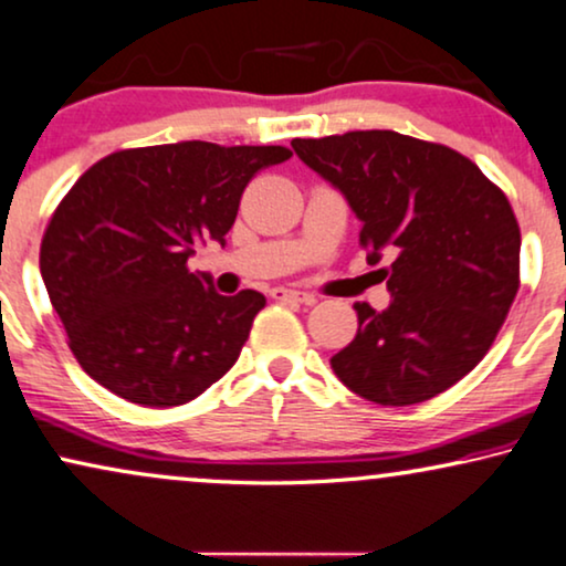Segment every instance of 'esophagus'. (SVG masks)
Returning <instances> with one entry per match:
<instances>
[{"label":"esophagus","instance_id":"obj_1","mask_svg":"<svg viewBox=\"0 0 566 566\" xmlns=\"http://www.w3.org/2000/svg\"><path fill=\"white\" fill-rule=\"evenodd\" d=\"M270 296L275 301H301V304H312L314 296L310 293H298V291H291V289H273L270 291Z\"/></svg>","mask_w":566,"mask_h":566}]
</instances>
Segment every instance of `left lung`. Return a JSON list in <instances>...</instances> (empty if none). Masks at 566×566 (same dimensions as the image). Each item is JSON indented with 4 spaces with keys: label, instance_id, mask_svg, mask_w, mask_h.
Wrapping results in <instances>:
<instances>
[{
    "label": "left lung",
    "instance_id": "8db88e82",
    "mask_svg": "<svg viewBox=\"0 0 566 566\" xmlns=\"http://www.w3.org/2000/svg\"><path fill=\"white\" fill-rule=\"evenodd\" d=\"M340 189L377 265L392 256L390 306L356 301L358 333L329 358L337 379L379 406L437 398L473 371L520 289V226L507 195L471 158L392 129L293 139Z\"/></svg>",
    "mask_w": 566,
    "mask_h": 566
}]
</instances>
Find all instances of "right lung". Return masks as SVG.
Segmentation results:
<instances>
[{"label":"right lung","instance_id":"right-lung-1","mask_svg":"<svg viewBox=\"0 0 566 566\" xmlns=\"http://www.w3.org/2000/svg\"><path fill=\"white\" fill-rule=\"evenodd\" d=\"M283 145L189 139L116 150L72 185L41 239V275L85 374L148 408L185 406L237 364L265 296H220L187 268L223 237Z\"/></svg>","mask_w":566,"mask_h":566}]
</instances>
